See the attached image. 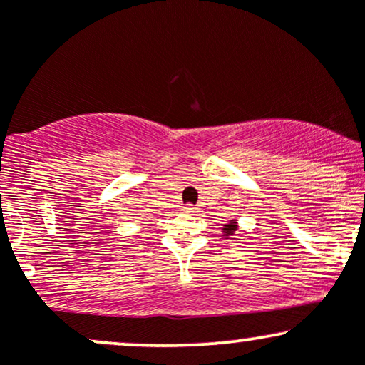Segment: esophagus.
Returning <instances> with one entry per match:
<instances>
[{"instance_id": "obj_1", "label": "esophagus", "mask_w": 365, "mask_h": 365, "mask_svg": "<svg viewBox=\"0 0 365 365\" xmlns=\"http://www.w3.org/2000/svg\"><path fill=\"white\" fill-rule=\"evenodd\" d=\"M183 211H185V212H195V207L192 206V204H187V206H183Z\"/></svg>"}]
</instances>
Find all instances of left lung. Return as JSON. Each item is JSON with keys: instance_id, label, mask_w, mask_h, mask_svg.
Segmentation results:
<instances>
[{"instance_id": "left-lung-1", "label": "left lung", "mask_w": 365, "mask_h": 365, "mask_svg": "<svg viewBox=\"0 0 365 365\" xmlns=\"http://www.w3.org/2000/svg\"><path fill=\"white\" fill-rule=\"evenodd\" d=\"M237 228H238V225H237V220H232L230 221V223H226V225H223V237H230V235H233V233L237 232Z\"/></svg>"}]
</instances>
